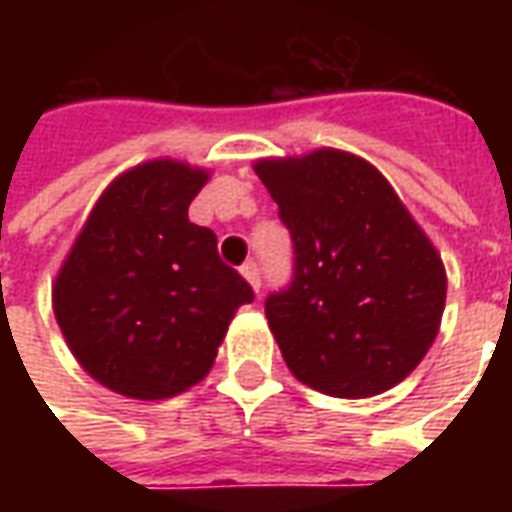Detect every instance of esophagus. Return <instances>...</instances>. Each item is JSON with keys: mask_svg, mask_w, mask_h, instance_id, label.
Wrapping results in <instances>:
<instances>
[{"mask_svg": "<svg viewBox=\"0 0 512 512\" xmlns=\"http://www.w3.org/2000/svg\"><path fill=\"white\" fill-rule=\"evenodd\" d=\"M241 274H244V279L255 288V293H260V285H263V279H260V266H257L255 260H249V263H244V268H241Z\"/></svg>", "mask_w": 512, "mask_h": 512, "instance_id": "esophagus-1", "label": "esophagus"}]
</instances>
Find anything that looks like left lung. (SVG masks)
I'll use <instances>...</instances> for the list:
<instances>
[{"mask_svg": "<svg viewBox=\"0 0 512 512\" xmlns=\"http://www.w3.org/2000/svg\"><path fill=\"white\" fill-rule=\"evenodd\" d=\"M255 172L296 255L288 288L266 299L290 373L348 400L400 384L439 334L447 274L436 246L354 153L263 158Z\"/></svg>", "mask_w": 512, "mask_h": 512, "instance_id": "1", "label": "left lung"}]
</instances>
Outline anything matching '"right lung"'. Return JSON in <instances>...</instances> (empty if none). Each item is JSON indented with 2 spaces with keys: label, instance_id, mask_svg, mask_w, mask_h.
Instances as JSON below:
<instances>
[{
  "label": "right lung",
  "instance_id": "right-lung-1",
  "mask_svg": "<svg viewBox=\"0 0 512 512\" xmlns=\"http://www.w3.org/2000/svg\"><path fill=\"white\" fill-rule=\"evenodd\" d=\"M208 172L145 161L109 183L65 257L51 301L65 343L117 395L164 400L200 384L255 293L189 222Z\"/></svg>",
  "mask_w": 512,
  "mask_h": 512
}]
</instances>
